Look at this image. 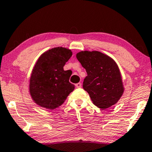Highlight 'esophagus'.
Wrapping results in <instances>:
<instances>
[{"mask_svg": "<svg viewBox=\"0 0 152 152\" xmlns=\"http://www.w3.org/2000/svg\"><path fill=\"white\" fill-rule=\"evenodd\" d=\"M75 86H76V88H81V83H76Z\"/></svg>", "mask_w": 152, "mask_h": 152, "instance_id": "esophagus-1", "label": "esophagus"}]
</instances>
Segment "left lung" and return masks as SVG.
I'll return each mask as SVG.
<instances>
[{"mask_svg": "<svg viewBox=\"0 0 152 152\" xmlns=\"http://www.w3.org/2000/svg\"><path fill=\"white\" fill-rule=\"evenodd\" d=\"M76 58L87 72L83 88L93 103L104 110L118 103L125 88L114 59L98 51H81Z\"/></svg>", "mask_w": 152, "mask_h": 152, "instance_id": "left-lung-1", "label": "left lung"}]
</instances>
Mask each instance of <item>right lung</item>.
<instances>
[{
	"instance_id": "add662e5",
	"label": "right lung",
	"mask_w": 152,
	"mask_h": 152,
	"mask_svg": "<svg viewBox=\"0 0 152 152\" xmlns=\"http://www.w3.org/2000/svg\"><path fill=\"white\" fill-rule=\"evenodd\" d=\"M71 56V49L58 47L46 51L38 58L29 84L31 98L37 105L49 110L57 108L74 90V85L69 82L71 71L64 70Z\"/></svg>"
}]
</instances>
